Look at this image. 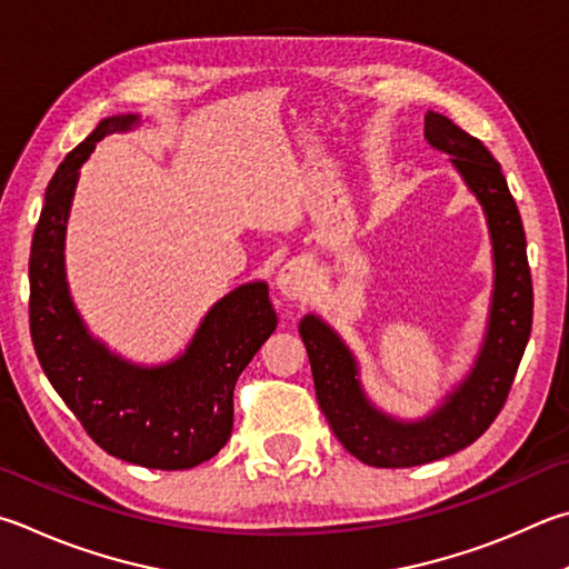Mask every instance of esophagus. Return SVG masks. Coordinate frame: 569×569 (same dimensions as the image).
Masks as SVG:
<instances>
[{"label": "esophagus", "mask_w": 569, "mask_h": 569, "mask_svg": "<svg viewBox=\"0 0 569 569\" xmlns=\"http://www.w3.org/2000/svg\"><path fill=\"white\" fill-rule=\"evenodd\" d=\"M276 286L291 301H306L311 291V263L306 258H291L276 276Z\"/></svg>", "instance_id": "esophagus-1"}]
</instances>
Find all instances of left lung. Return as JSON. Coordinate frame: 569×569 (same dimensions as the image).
Here are the masks:
<instances>
[{
    "label": "left lung",
    "mask_w": 569,
    "mask_h": 569,
    "mask_svg": "<svg viewBox=\"0 0 569 569\" xmlns=\"http://www.w3.org/2000/svg\"><path fill=\"white\" fill-rule=\"evenodd\" d=\"M426 139L450 153L465 186L488 219L495 288L488 330L472 370L448 392L442 406L422 420H398L368 400L358 363L338 333L318 316L301 320V338L311 360L318 406L343 448L373 468H412L468 448L492 426L512 388L532 330V278L522 219L500 163L442 113L428 111Z\"/></svg>",
    "instance_id": "8db88e82"
}]
</instances>
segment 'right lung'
<instances>
[{
	"label": "right lung",
	"mask_w": 569,
	"mask_h": 569,
	"mask_svg": "<svg viewBox=\"0 0 569 569\" xmlns=\"http://www.w3.org/2000/svg\"><path fill=\"white\" fill-rule=\"evenodd\" d=\"M133 123L137 113L99 121L51 177L29 256V330L49 383L99 448L141 468L189 470L229 442L236 380L278 318L256 281L213 303L171 363H129L89 336L67 286V219L81 163L107 133Z\"/></svg>",
	"instance_id": "1"
}]
</instances>
